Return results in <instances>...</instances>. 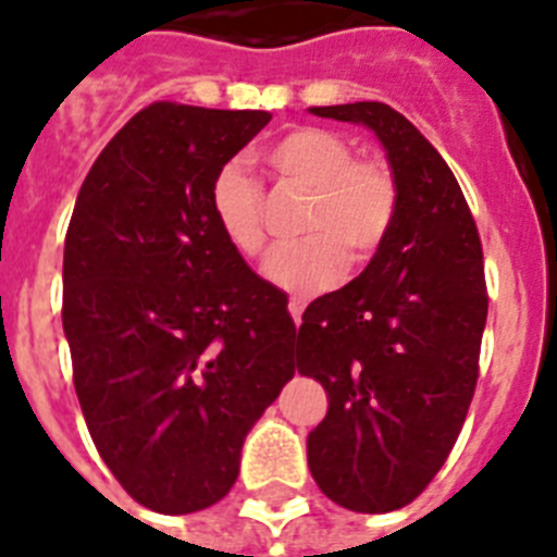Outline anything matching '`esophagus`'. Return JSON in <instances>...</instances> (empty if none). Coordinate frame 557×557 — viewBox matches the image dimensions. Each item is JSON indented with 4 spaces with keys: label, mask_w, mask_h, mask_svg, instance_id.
<instances>
[{
    "label": "esophagus",
    "mask_w": 557,
    "mask_h": 557,
    "mask_svg": "<svg viewBox=\"0 0 557 557\" xmlns=\"http://www.w3.org/2000/svg\"><path fill=\"white\" fill-rule=\"evenodd\" d=\"M288 311H292L294 323L300 325L302 323V311H306V300H302V297H292V300H288Z\"/></svg>",
    "instance_id": "esophagus-1"
}]
</instances>
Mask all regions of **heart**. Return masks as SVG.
I'll return each instance as SVG.
<instances>
[{
  "instance_id": "b5f03b06",
  "label": "heart",
  "mask_w": 557,
  "mask_h": 557,
  "mask_svg": "<svg viewBox=\"0 0 557 557\" xmlns=\"http://www.w3.org/2000/svg\"><path fill=\"white\" fill-rule=\"evenodd\" d=\"M283 180L309 188L300 232L265 260V277L283 292L318 294L351 263H366L386 243L397 216L395 174L377 160H355L343 137L325 128H294L265 148ZM208 208L225 243L246 260L263 255V191L239 162H225L208 188Z\"/></svg>"
}]
</instances>
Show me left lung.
Wrapping results in <instances>:
<instances>
[{"label": "left lung", "mask_w": 557, "mask_h": 557, "mask_svg": "<svg viewBox=\"0 0 557 557\" xmlns=\"http://www.w3.org/2000/svg\"><path fill=\"white\" fill-rule=\"evenodd\" d=\"M309 111L374 131L397 183L386 243L297 332V369L329 395L309 469L334 504L392 512L426 490L472 404L490 309L481 237L449 165L395 108Z\"/></svg>", "instance_id": "8db88e82"}]
</instances>
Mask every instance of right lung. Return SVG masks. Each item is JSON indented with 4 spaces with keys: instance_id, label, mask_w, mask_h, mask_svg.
<instances>
[{
    "instance_id": "obj_1",
    "label": "right lung",
    "mask_w": 557,
    "mask_h": 557,
    "mask_svg": "<svg viewBox=\"0 0 557 557\" xmlns=\"http://www.w3.org/2000/svg\"><path fill=\"white\" fill-rule=\"evenodd\" d=\"M269 111L153 102L85 176L65 234L62 329L97 451L162 515L228 495L239 449L292 381L286 294L216 228L208 188Z\"/></svg>"
}]
</instances>
